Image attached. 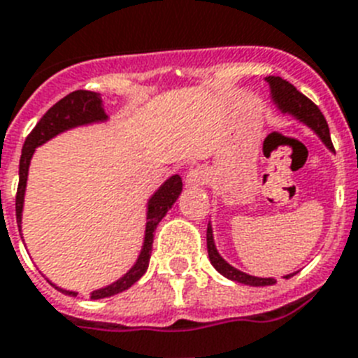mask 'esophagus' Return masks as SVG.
I'll return each instance as SVG.
<instances>
[{"label": "esophagus", "instance_id": "esophagus-1", "mask_svg": "<svg viewBox=\"0 0 358 358\" xmlns=\"http://www.w3.org/2000/svg\"><path fill=\"white\" fill-rule=\"evenodd\" d=\"M207 180H209V173H207L206 167L196 165L193 169H189L187 176H185V184H187L189 187H198V185L207 184Z\"/></svg>", "mask_w": 358, "mask_h": 358}]
</instances>
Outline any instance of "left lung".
<instances>
[{"label":"left lung","instance_id":"obj_1","mask_svg":"<svg viewBox=\"0 0 358 358\" xmlns=\"http://www.w3.org/2000/svg\"><path fill=\"white\" fill-rule=\"evenodd\" d=\"M266 82L269 83V89H271V98L276 103V107L280 109V113L291 114L295 116L296 120H300L302 123H306L309 129H313L315 134H317L320 140L324 142V145L333 151L331 136H329V127H327V122L324 118V114L320 113L317 105L313 101L306 98L302 92H299L295 87L291 85L289 82L282 80L280 76H267ZM207 253H209V260H211L213 267L216 271L224 275L225 278H229L233 282H240V284H245V286H273L276 284L275 278H260V276L248 275V273L240 271L236 267H233L231 264H227L224 258L220 257V253L216 251L215 238H213V227L211 224H207ZM295 273L286 275L284 278H289Z\"/></svg>","mask_w":358,"mask_h":358}]
</instances>
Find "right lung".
<instances>
[{
  "instance_id": "obj_1",
  "label": "right lung",
  "mask_w": 358,
  "mask_h": 358,
  "mask_svg": "<svg viewBox=\"0 0 358 358\" xmlns=\"http://www.w3.org/2000/svg\"><path fill=\"white\" fill-rule=\"evenodd\" d=\"M109 118L103 110L101 105V98L98 92L92 91H74L67 94L65 98L54 103L47 113L41 116V120L36 123V127L32 129L31 134L27 136L25 143H23V151H21L20 160V184H17L16 193V220L17 227L21 229V213H23V198H25V187H27V176H29V165H31L32 155H34L36 147L43 145L45 142H49L50 138L58 136L59 133H65L69 129L80 127V125H89V123L105 122ZM182 193V178L178 174H173L169 180H165L160 189L149 198L147 202V224H145V236H143L142 251L138 255V260L134 266L129 269L122 278L109 284V286L96 289L91 293L92 300L107 299V296L118 295L122 291L129 289L134 282H138L145 275L147 267H149V260H151V249H152V238H155L156 225L160 224V220L167 215L173 203L176 202V198ZM54 286V284H52ZM58 291L65 293V295L76 296V291H67L62 287L54 286Z\"/></svg>"
}]
</instances>
